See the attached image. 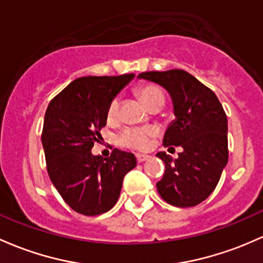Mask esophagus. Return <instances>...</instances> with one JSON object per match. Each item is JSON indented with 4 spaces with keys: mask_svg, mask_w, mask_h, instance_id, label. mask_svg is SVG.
<instances>
[{
    "mask_svg": "<svg viewBox=\"0 0 263 263\" xmlns=\"http://www.w3.org/2000/svg\"><path fill=\"white\" fill-rule=\"evenodd\" d=\"M150 159V156L148 155H142V154H136V160L137 162H143L146 161V160Z\"/></svg>",
    "mask_w": 263,
    "mask_h": 263,
    "instance_id": "esophagus-1",
    "label": "esophagus"
}]
</instances>
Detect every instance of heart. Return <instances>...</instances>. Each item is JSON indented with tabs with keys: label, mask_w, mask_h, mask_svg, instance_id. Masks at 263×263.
<instances>
[{
	"label": "heart",
	"mask_w": 263,
	"mask_h": 263,
	"mask_svg": "<svg viewBox=\"0 0 263 263\" xmlns=\"http://www.w3.org/2000/svg\"><path fill=\"white\" fill-rule=\"evenodd\" d=\"M137 96L147 108L154 104L162 107L165 101L164 92L156 84H143L137 88ZM120 116V99L113 98L107 108V118L108 121H116ZM153 128H136V127H124L122 131L116 136V141L120 146L136 150H145L150 145V137L154 136Z\"/></svg>",
	"instance_id": "heart-1"
}]
</instances>
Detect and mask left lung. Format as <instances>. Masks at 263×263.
<instances>
[{
	"mask_svg": "<svg viewBox=\"0 0 263 263\" xmlns=\"http://www.w3.org/2000/svg\"><path fill=\"white\" fill-rule=\"evenodd\" d=\"M164 87L171 97L175 120L165 132V147L180 146L178 159L157 153L165 173L156 184L168 204L198 205L212 194L228 162V123L218 97L195 77L181 69L139 74Z\"/></svg>",
	"mask_w": 263,
	"mask_h": 263,
	"instance_id": "8db88e82",
	"label": "left lung"
}]
</instances>
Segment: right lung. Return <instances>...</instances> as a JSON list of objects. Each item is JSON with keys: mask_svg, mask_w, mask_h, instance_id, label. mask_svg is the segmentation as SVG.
I'll return each instance as SVG.
<instances>
[{"mask_svg": "<svg viewBox=\"0 0 263 263\" xmlns=\"http://www.w3.org/2000/svg\"><path fill=\"white\" fill-rule=\"evenodd\" d=\"M134 77H82L46 108L41 135L46 168L59 194L77 213L98 215L112 209L124 175L136 166L131 153L115 148L109 157L90 153L102 139L110 101Z\"/></svg>", "mask_w": 263, "mask_h": 263, "instance_id": "add662e5", "label": "right lung"}]
</instances>
